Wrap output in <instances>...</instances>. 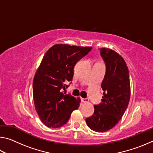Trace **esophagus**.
Here are the masks:
<instances>
[{
    "mask_svg": "<svg viewBox=\"0 0 153 153\" xmlns=\"http://www.w3.org/2000/svg\"><path fill=\"white\" fill-rule=\"evenodd\" d=\"M81 100H82V102H88V99H87V98H81Z\"/></svg>",
    "mask_w": 153,
    "mask_h": 153,
    "instance_id": "34e87169",
    "label": "esophagus"
}]
</instances>
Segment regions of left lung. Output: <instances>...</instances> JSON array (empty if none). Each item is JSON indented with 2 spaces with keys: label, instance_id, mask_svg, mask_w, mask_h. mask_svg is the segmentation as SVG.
Masks as SVG:
<instances>
[{
  "label": "left lung",
  "instance_id": "8db88e82",
  "mask_svg": "<svg viewBox=\"0 0 153 153\" xmlns=\"http://www.w3.org/2000/svg\"><path fill=\"white\" fill-rule=\"evenodd\" d=\"M106 65L101 87L102 102L94 105V112L86 118L89 128L97 132H105L118 123L130 99V83L128 66L122 56L109 48H100Z\"/></svg>",
  "mask_w": 153,
  "mask_h": 153
}]
</instances>
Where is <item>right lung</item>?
<instances>
[{
	"instance_id": "1",
	"label": "right lung",
	"mask_w": 153,
	"mask_h": 153,
	"mask_svg": "<svg viewBox=\"0 0 153 153\" xmlns=\"http://www.w3.org/2000/svg\"><path fill=\"white\" fill-rule=\"evenodd\" d=\"M92 47L55 45L45 53L33 81V98L42 122L48 128H57L68 121L80 99L62 92L74 77L77 62Z\"/></svg>"
}]
</instances>
